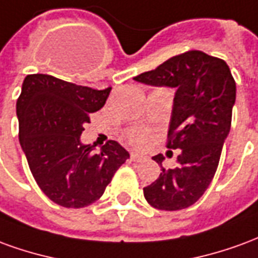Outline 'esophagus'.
Returning <instances> with one entry per match:
<instances>
[{
    "mask_svg": "<svg viewBox=\"0 0 258 258\" xmlns=\"http://www.w3.org/2000/svg\"><path fill=\"white\" fill-rule=\"evenodd\" d=\"M131 160L133 162H145L148 160V156L146 155H142V153H131Z\"/></svg>",
    "mask_w": 258,
    "mask_h": 258,
    "instance_id": "1",
    "label": "esophagus"
}]
</instances>
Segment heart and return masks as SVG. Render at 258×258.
<instances>
[{
  "label": "heart",
  "instance_id": "b5f03b06",
  "mask_svg": "<svg viewBox=\"0 0 258 258\" xmlns=\"http://www.w3.org/2000/svg\"><path fill=\"white\" fill-rule=\"evenodd\" d=\"M127 140L130 141V144H133L135 146L145 145L148 140H149V133L146 130L135 128L131 130L127 133Z\"/></svg>",
  "mask_w": 258,
  "mask_h": 258
}]
</instances>
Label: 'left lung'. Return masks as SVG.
<instances>
[{
    "label": "left lung",
    "instance_id": "left-lung-1",
    "mask_svg": "<svg viewBox=\"0 0 258 258\" xmlns=\"http://www.w3.org/2000/svg\"><path fill=\"white\" fill-rule=\"evenodd\" d=\"M134 80L177 90L167 148L181 151L178 166L164 168L163 155L152 157L160 164L162 173L144 188V196L157 210L186 209L202 198L217 171L224 141L231 130L235 80L222 59L202 51L173 56Z\"/></svg>",
    "mask_w": 258,
    "mask_h": 258
}]
</instances>
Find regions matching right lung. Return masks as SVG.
<instances>
[{
  "instance_id": "obj_1",
  "label": "right lung",
  "mask_w": 258,
  "mask_h": 258,
  "mask_svg": "<svg viewBox=\"0 0 258 258\" xmlns=\"http://www.w3.org/2000/svg\"><path fill=\"white\" fill-rule=\"evenodd\" d=\"M106 90L76 85L49 74H29L16 102L19 141L40 189L69 209L101 198L130 153L116 141L83 145L80 135L91 113L99 110Z\"/></svg>"
}]
</instances>
